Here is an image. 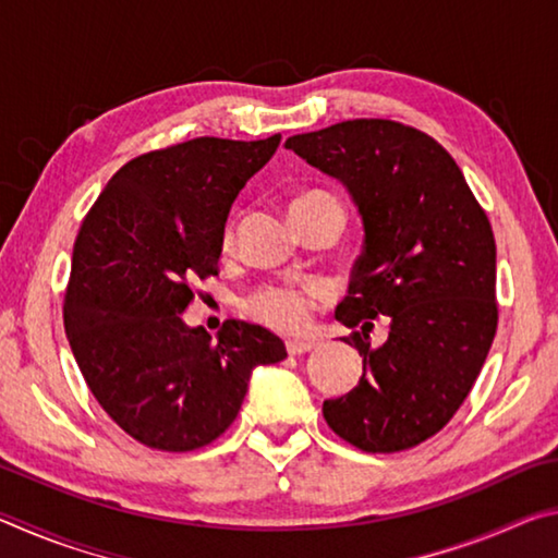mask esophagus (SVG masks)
Instances as JSON below:
<instances>
[{"label": "esophagus", "mask_w": 558, "mask_h": 558, "mask_svg": "<svg viewBox=\"0 0 558 558\" xmlns=\"http://www.w3.org/2000/svg\"><path fill=\"white\" fill-rule=\"evenodd\" d=\"M286 347H288L290 354H305V352H313L315 342H313V339H288Z\"/></svg>", "instance_id": "34e87169"}]
</instances>
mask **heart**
Segmentation results:
<instances>
[{"instance_id":"obj_1","label":"heart","mask_w":558,"mask_h":558,"mask_svg":"<svg viewBox=\"0 0 558 558\" xmlns=\"http://www.w3.org/2000/svg\"><path fill=\"white\" fill-rule=\"evenodd\" d=\"M315 206H339L332 194L327 192H307L298 196L290 206V214L302 209H315ZM233 243V226H226L223 245L229 248ZM327 298V288L319 282H307V286H266L248 295L245 307L260 323L280 327V329H298L305 325L310 307L317 305Z\"/></svg>"}]
</instances>
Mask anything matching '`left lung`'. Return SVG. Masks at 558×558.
Here are the masks:
<instances>
[{
	"label": "left lung",
	"instance_id": "obj_1",
	"mask_svg": "<svg viewBox=\"0 0 558 558\" xmlns=\"http://www.w3.org/2000/svg\"><path fill=\"white\" fill-rule=\"evenodd\" d=\"M339 179L364 223V251L335 317L362 325L352 391L323 405L327 426L366 452H399L446 426L468 399L497 329V248L483 206L446 149L393 120H347L286 143ZM390 317L372 348L371 319Z\"/></svg>",
	"mask_w": 558,
	"mask_h": 558
}]
</instances>
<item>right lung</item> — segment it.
<instances>
[{
    "label": "right lung",
    "mask_w": 558,
    "mask_h": 558,
    "mask_svg": "<svg viewBox=\"0 0 558 558\" xmlns=\"http://www.w3.org/2000/svg\"><path fill=\"white\" fill-rule=\"evenodd\" d=\"M278 145L196 137L140 155L83 219L65 337L102 411L147 448L209 446L239 415L253 369L288 356L260 325L229 319L211 339L182 319L192 280L219 276L233 199Z\"/></svg>",
    "instance_id": "obj_1"
}]
</instances>
